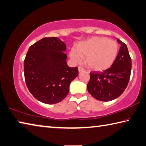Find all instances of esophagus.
I'll list each match as a JSON object with an SVG mask.
<instances>
[{
  "label": "esophagus",
  "instance_id": "1",
  "mask_svg": "<svg viewBox=\"0 0 146 146\" xmlns=\"http://www.w3.org/2000/svg\"><path fill=\"white\" fill-rule=\"evenodd\" d=\"M78 72H81V71H84V69L81 67V66H79L78 68Z\"/></svg>",
  "mask_w": 146,
  "mask_h": 146
}]
</instances>
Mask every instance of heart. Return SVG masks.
<instances>
[{"label": "heart", "instance_id": "b5f03b06", "mask_svg": "<svg viewBox=\"0 0 146 146\" xmlns=\"http://www.w3.org/2000/svg\"><path fill=\"white\" fill-rule=\"evenodd\" d=\"M119 46L115 41L105 38L94 37L82 41L76 49L70 51V57L74 61L80 62L85 57V62L92 70L102 71L110 68L116 59Z\"/></svg>", "mask_w": 146, "mask_h": 146}]
</instances>
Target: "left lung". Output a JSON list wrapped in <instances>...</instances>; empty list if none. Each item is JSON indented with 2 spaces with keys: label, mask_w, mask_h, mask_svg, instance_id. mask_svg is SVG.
<instances>
[{
  "label": "left lung",
  "mask_w": 146,
  "mask_h": 146,
  "mask_svg": "<svg viewBox=\"0 0 146 146\" xmlns=\"http://www.w3.org/2000/svg\"><path fill=\"white\" fill-rule=\"evenodd\" d=\"M120 44L117 56L110 68L103 72H92L87 91L98 100L109 102L120 96L126 89L131 70V60L128 48L117 38Z\"/></svg>",
  "instance_id": "8db88e82"
}]
</instances>
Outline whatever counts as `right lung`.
Instances as JSON below:
<instances>
[{
	"label": "right lung",
	"mask_w": 146,
	"mask_h": 146,
	"mask_svg": "<svg viewBox=\"0 0 146 146\" xmlns=\"http://www.w3.org/2000/svg\"><path fill=\"white\" fill-rule=\"evenodd\" d=\"M66 44L59 38H44L29 47L24 60L26 85L36 99L55 104L67 96L78 71L66 62Z\"/></svg>",
	"instance_id": "obj_1"
}]
</instances>
